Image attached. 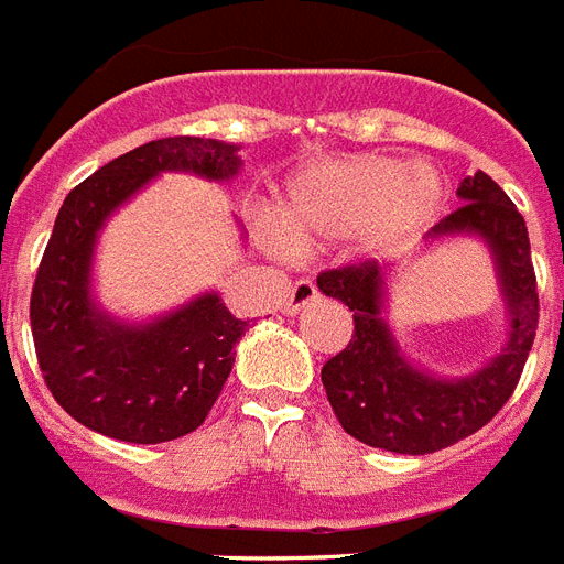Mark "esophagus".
Listing matches in <instances>:
<instances>
[{"instance_id":"obj_1","label":"esophagus","mask_w":564,"mask_h":564,"mask_svg":"<svg viewBox=\"0 0 564 564\" xmlns=\"http://www.w3.org/2000/svg\"><path fill=\"white\" fill-rule=\"evenodd\" d=\"M317 285L308 282V279H300L291 291L285 294V314H300L303 308H308L311 303H317Z\"/></svg>"}]
</instances>
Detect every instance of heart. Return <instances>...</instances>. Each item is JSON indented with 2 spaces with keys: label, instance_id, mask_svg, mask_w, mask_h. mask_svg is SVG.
<instances>
[{
  "label": "heart",
  "instance_id": "b5f03b06",
  "mask_svg": "<svg viewBox=\"0 0 564 564\" xmlns=\"http://www.w3.org/2000/svg\"><path fill=\"white\" fill-rule=\"evenodd\" d=\"M443 204L445 183L431 165L355 156L300 171L279 200L276 227L300 247L355 236L372 253H393L416 241Z\"/></svg>",
  "mask_w": 564,
  "mask_h": 564
}]
</instances>
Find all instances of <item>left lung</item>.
<instances>
[{"label": "left lung", "mask_w": 564, "mask_h": 564, "mask_svg": "<svg viewBox=\"0 0 564 564\" xmlns=\"http://www.w3.org/2000/svg\"><path fill=\"white\" fill-rule=\"evenodd\" d=\"M463 206L443 218L427 241L445 236L484 238L495 259L510 314L507 344L484 369L440 378L413 367L387 323V268L360 261L323 270L317 288L352 311L355 335L326 360L323 387L344 431L372 448L434 454L460 443L510 402L539 326V291L521 212L489 174L477 171L457 188Z\"/></svg>", "instance_id": "obj_1"}]
</instances>
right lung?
<instances>
[{
	"label": "right lung",
	"mask_w": 564,
	"mask_h": 564,
	"mask_svg": "<svg viewBox=\"0 0 564 564\" xmlns=\"http://www.w3.org/2000/svg\"><path fill=\"white\" fill-rule=\"evenodd\" d=\"M238 145L169 137L116 156L63 200L31 291V335L54 402L89 431L154 445L192 434L218 402L247 319L200 294L151 323L110 317L93 300L101 227L162 171L232 180Z\"/></svg>",
	"instance_id": "1"
}]
</instances>
